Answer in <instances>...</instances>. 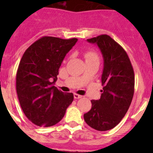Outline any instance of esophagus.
Listing matches in <instances>:
<instances>
[{"mask_svg":"<svg viewBox=\"0 0 153 153\" xmlns=\"http://www.w3.org/2000/svg\"><path fill=\"white\" fill-rule=\"evenodd\" d=\"M74 98H75V99H80V98H82V97H83L81 95H79V94H76V93H74Z\"/></svg>","mask_w":153,"mask_h":153,"instance_id":"34e87169","label":"esophagus"}]
</instances>
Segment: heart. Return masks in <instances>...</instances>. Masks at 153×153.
Instances as JSON below:
<instances>
[{
	"mask_svg": "<svg viewBox=\"0 0 153 153\" xmlns=\"http://www.w3.org/2000/svg\"><path fill=\"white\" fill-rule=\"evenodd\" d=\"M86 60H99L98 55L97 54V53L94 51H88L86 52L84 54Z\"/></svg>",
	"mask_w": 153,
	"mask_h": 153,
	"instance_id": "b5f03b06",
	"label": "heart"
}]
</instances>
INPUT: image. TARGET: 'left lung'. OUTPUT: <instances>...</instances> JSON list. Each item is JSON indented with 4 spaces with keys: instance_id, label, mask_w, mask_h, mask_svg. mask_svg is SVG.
Segmentation results:
<instances>
[{
    "instance_id": "1",
    "label": "left lung",
    "mask_w": 153,
    "mask_h": 153,
    "mask_svg": "<svg viewBox=\"0 0 153 153\" xmlns=\"http://www.w3.org/2000/svg\"><path fill=\"white\" fill-rule=\"evenodd\" d=\"M87 41L97 44L102 53L103 88L100 99L91 100V109L83 118L96 130H109L120 123L129 109L134 94V71L125 50L109 35H100Z\"/></svg>"
}]
</instances>
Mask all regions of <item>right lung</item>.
<instances>
[{"label":"right lung","mask_w":153,"mask_h":153,"mask_svg":"<svg viewBox=\"0 0 153 153\" xmlns=\"http://www.w3.org/2000/svg\"><path fill=\"white\" fill-rule=\"evenodd\" d=\"M77 41L54 36H42L23 54L16 76V90L21 109L28 120L38 126L59 123L74 100L53 86L67 53Z\"/></svg>","instance_id":"add662e5"}]
</instances>
